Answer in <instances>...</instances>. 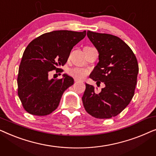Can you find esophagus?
Instances as JSON below:
<instances>
[{
    "instance_id": "esophagus-1",
    "label": "esophagus",
    "mask_w": 156,
    "mask_h": 156,
    "mask_svg": "<svg viewBox=\"0 0 156 156\" xmlns=\"http://www.w3.org/2000/svg\"><path fill=\"white\" fill-rule=\"evenodd\" d=\"M80 80H79L78 79H76V78H74V82H80Z\"/></svg>"
}]
</instances>
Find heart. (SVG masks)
<instances>
[{"instance_id": "b5f03b06", "label": "heart", "mask_w": 156, "mask_h": 156, "mask_svg": "<svg viewBox=\"0 0 156 156\" xmlns=\"http://www.w3.org/2000/svg\"><path fill=\"white\" fill-rule=\"evenodd\" d=\"M69 74L74 78L78 79V80H82L88 74V71L84 69V68L74 67L69 69Z\"/></svg>"}]
</instances>
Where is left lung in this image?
<instances>
[{
    "mask_svg": "<svg viewBox=\"0 0 156 156\" xmlns=\"http://www.w3.org/2000/svg\"><path fill=\"white\" fill-rule=\"evenodd\" d=\"M87 37L99 53V62L89 77L104 82L99 93L86 84L82 102L85 110L97 119L116 116L129 105L137 83V59L129 46L116 36L88 30Z\"/></svg>",
    "mask_w": 156,
    "mask_h": 156,
    "instance_id": "obj_1",
    "label": "left lung"
}]
</instances>
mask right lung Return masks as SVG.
I'll use <instances>...</instances> for the list:
<instances>
[{
    "label": "right lung",
    "mask_w": 156,
    "mask_h": 156,
    "mask_svg": "<svg viewBox=\"0 0 156 156\" xmlns=\"http://www.w3.org/2000/svg\"><path fill=\"white\" fill-rule=\"evenodd\" d=\"M85 36L86 30H55L42 34L27 46L19 67L18 94L29 114L46 116L57 108L74 79L64 74L60 80H50L49 73L67 62L72 49Z\"/></svg>",
    "instance_id": "add662e5"
}]
</instances>
